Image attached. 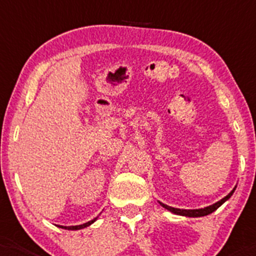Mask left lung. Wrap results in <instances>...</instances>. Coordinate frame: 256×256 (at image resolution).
<instances>
[{"label":"left lung","mask_w":256,"mask_h":256,"mask_svg":"<svg viewBox=\"0 0 256 256\" xmlns=\"http://www.w3.org/2000/svg\"><path fill=\"white\" fill-rule=\"evenodd\" d=\"M236 187L234 188L232 190H231L230 193H228L226 197H224L222 200H220L218 202H216V204H211V206H207L204 207V208H197V210H180V208H174V207H170L168 206V204H162V202H159L160 204V206H163L164 208L168 210V211L173 212L174 214H179V216H187V217H202V216H207V214H212L214 211H216L217 208H218L221 204H224L226 202V200H228V198L232 196V193L235 192Z\"/></svg>","instance_id":"left-lung-1"}]
</instances>
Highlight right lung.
Here are the masks:
<instances>
[{"label": "right lung", "mask_w": 256, "mask_h": 256, "mask_svg": "<svg viewBox=\"0 0 256 256\" xmlns=\"http://www.w3.org/2000/svg\"><path fill=\"white\" fill-rule=\"evenodd\" d=\"M96 220H97V217H96V218H93V220H90V221L86 222V224H83V225H77V226H59V228H66V230H80V228H87V226L92 225V224L96 221Z\"/></svg>", "instance_id": "add662e5"}]
</instances>
